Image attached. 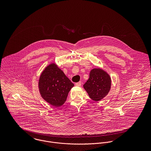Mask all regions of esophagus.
I'll return each mask as SVG.
<instances>
[{"instance_id": "1", "label": "esophagus", "mask_w": 151, "mask_h": 151, "mask_svg": "<svg viewBox=\"0 0 151 151\" xmlns=\"http://www.w3.org/2000/svg\"><path fill=\"white\" fill-rule=\"evenodd\" d=\"M76 86H81V81H80V82H78V83H76Z\"/></svg>"}]
</instances>
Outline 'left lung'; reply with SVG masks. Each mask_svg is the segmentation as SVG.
Returning <instances> with one entry per match:
<instances>
[{"label": "left lung", "mask_w": 151, "mask_h": 151, "mask_svg": "<svg viewBox=\"0 0 151 151\" xmlns=\"http://www.w3.org/2000/svg\"><path fill=\"white\" fill-rule=\"evenodd\" d=\"M111 78L106 72L101 68H93L89 73V78L84 84L90 98L99 101L108 95L110 89Z\"/></svg>", "instance_id": "left-lung-1"}]
</instances>
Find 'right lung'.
<instances>
[{
    "mask_svg": "<svg viewBox=\"0 0 151 151\" xmlns=\"http://www.w3.org/2000/svg\"><path fill=\"white\" fill-rule=\"evenodd\" d=\"M74 84L55 63L45 68L39 80V89L42 97L56 107L64 104Z\"/></svg>",
    "mask_w": 151,
    "mask_h": 151,
    "instance_id": "1",
    "label": "right lung"
}]
</instances>
